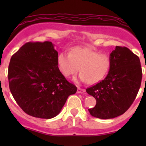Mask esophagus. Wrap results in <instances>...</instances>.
I'll return each instance as SVG.
<instances>
[{
    "label": "esophagus",
    "instance_id": "34e87169",
    "mask_svg": "<svg viewBox=\"0 0 146 146\" xmlns=\"http://www.w3.org/2000/svg\"><path fill=\"white\" fill-rule=\"evenodd\" d=\"M85 89H82V88H78V90H77V92L78 93H83V92H85Z\"/></svg>",
    "mask_w": 146,
    "mask_h": 146
}]
</instances>
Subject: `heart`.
I'll return each mask as SVG.
<instances>
[{
	"label": "heart",
	"instance_id": "obj_1",
	"mask_svg": "<svg viewBox=\"0 0 146 146\" xmlns=\"http://www.w3.org/2000/svg\"><path fill=\"white\" fill-rule=\"evenodd\" d=\"M57 64L65 77L76 74L79 69L80 80L94 84L107 75L110 67V58L107 54H99L88 47L76 46L70 49L69 54H58Z\"/></svg>",
	"mask_w": 146,
	"mask_h": 146
}]
</instances>
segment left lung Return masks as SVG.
Instances as JSON below:
<instances>
[{
  "label": "left lung",
  "mask_w": 146,
  "mask_h": 146,
  "mask_svg": "<svg viewBox=\"0 0 146 146\" xmlns=\"http://www.w3.org/2000/svg\"><path fill=\"white\" fill-rule=\"evenodd\" d=\"M107 77L86 92L96 100L90 114L102 119L123 114L133 102L141 87L142 69L140 59L126 47L117 46L110 54Z\"/></svg>",
  "instance_id": "8db88e82"
}]
</instances>
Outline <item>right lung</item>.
I'll return each instance as SVG.
<instances>
[{"label":"right lung","mask_w":146,"mask_h":146,"mask_svg":"<svg viewBox=\"0 0 146 146\" xmlns=\"http://www.w3.org/2000/svg\"><path fill=\"white\" fill-rule=\"evenodd\" d=\"M57 56L51 42H28L12 56L10 90L26 114L41 119L55 117L69 95L77 91L59 70Z\"/></svg>","instance_id":"1"}]
</instances>
